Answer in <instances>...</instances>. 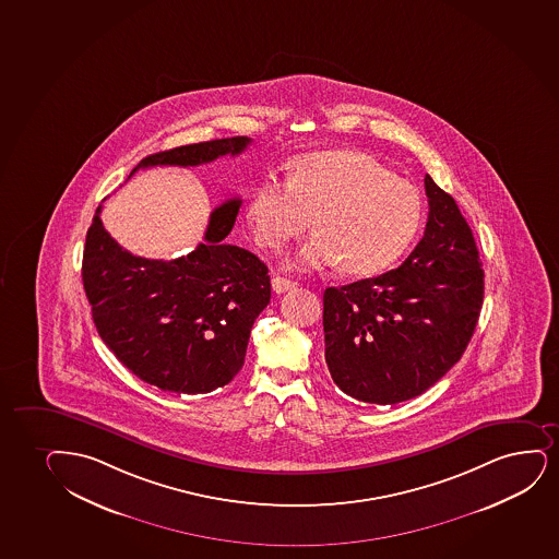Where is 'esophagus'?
<instances>
[{
    "instance_id": "1",
    "label": "esophagus",
    "mask_w": 559,
    "mask_h": 559,
    "mask_svg": "<svg viewBox=\"0 0 559 559\" xmlns=\"http://www.w3.org/2000/svg\"><path fill=\"white\" fill-rule=\"evenodd\" d=\"M271 286H273L276 294H284V292H288V289L297 288V283L289 281V278H284V276H273Z\"/></svg>"
}]
</instances>
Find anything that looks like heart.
<instances>
[{
	"instance_id": "heart-1",
	"label": "heart",
	"mask_w": 559,
	"mask_h": 559,
	"mask_svg": "<svg viewBox=\"0 0 559 559\" xmlns=\"http://www.w3.org/2000/svg\"><path fill=\"white\" fill-rule=\"evenodd\" d=\"M318 231L289 258L292 270L318 271L345 262L352 275L386 270L420 228L421 198L371 154L322 151L297 159L288 182L267 177L247 203L254 241L283 250L312 224Z\"/></svg>"
}]
</instances>
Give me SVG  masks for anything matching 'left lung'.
<instances>
[{
  "label": "left lung",
  "instance_id": "obj_1",
  "mask_svg": "<svg viewBox=\"0 0 559 559\" xmlns=\"http://www.w3.org/2000/svg\"><path fill=\"white\" fill-rule=\"evenodd\" d=\"M426 231L397 270L324 292L325 364L346 395L413 400L460 361L475 333L484 271L450 193L426 175Z\"/></svg>",
  "mask_w": 559,
  "mask_h": 559
}]
</instances>
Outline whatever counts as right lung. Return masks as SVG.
I'll return each instance as SVG.
<instances>
[{
	"instance_id": "right-lung-1",
	"label": "right lung",
	"mask_w": 559,
	"mask_h": 559,
	"mask_svg": "<svg viewBox=\"0 0 559 559\" xmlns=\"http://www.w3.org/2000/svg\"><path fill=\"white\" fill-rule=\"evenodd\" d=\"M250 145L249 138L214 139L141 159L193 167ZM241 200L214 209L205 241L175 260H148L122 249L97 207L86 234L83 284L97 333L135 377L164 392L209 393L226 386L245 364L250 330L271 299L267 265L224 241Z\"/></svg>"
}]
</instances>
